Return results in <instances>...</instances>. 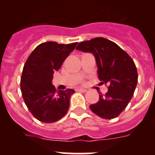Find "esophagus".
Returning <instances> with one entry per match:
<instances>
[{
  "label": "esophagus",
  "instance_id": "esophagus-1",
  "mask_svg": "<svg viewBox=\"0 0 155 155\" xmlns=\"http://www.w3.org/2000/svg\"><path fill=\"white\" fill-rule=\"evenodd\" d=\"M76 91H81V92H87V90L86 89H84V88H78V89H76Z\"/></svg>",
  "mask_w": 155,
  "mask_h": 155
}]
</instances>
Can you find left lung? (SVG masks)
<instances>
[{
    "instance_id": "1",
    "label": "left lung",
    "mask_w": 155,
    "mask_h": 155,
    "mask_svg": "<svg viewBox=\"0 0 155 155\" xmlns=\"http://www.w3.org/2000/svg\"><path fill=\"white\" fill-rule=\"evenodd\" d=\"M76 50L94 55L98 76L102 84H107L108 91L90 105L94 114L111 120L126 109L137 84V71L134 61L115 42L102 37L80 42Z\"/></svg>"
}]
</instances>
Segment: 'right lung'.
Returning <instances> with one entry per match:
<instances>
[{
  "instance_id": "1",
  "label": "right lung",
  "mask_w": 155,
  "mask_h": 155,
  "mask_svg": "<svg viewBox=\"0 0 155 155\" xmlns=\"http://www.w3.org/2000/svg\"><path fill=\"white\" fill-rule=\"evenodd\" d=\"M78 42L59 44L46 42L31 52L23 68L21 91L25 103L35 118L42 123H54L68 113L73 89L57 91L53 74L59 71Z\"/></svg>"
}]
</instances>
